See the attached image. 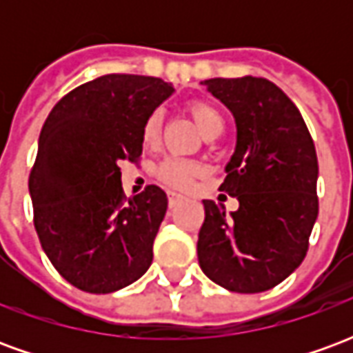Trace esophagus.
Masks as SVG:
<instances>
[{
  "label": "esophagus",
  "mask_w": 353,
  "mask_h": 353,
  "mask_svg": "<svg viewBox=\"0 0 353 353\" xmlns=\"http://www.w3.org/2000/svg\"><path fill=\"white\" fill-rule=\"evenodd\" d=\"M183 200V194H179V192H168V204L170 208H174L177 204V202H181Z\"/></svg>",
  "instance_id": "esophagus-1"
}]
</instances>
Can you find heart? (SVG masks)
Masks as SVG:
<instances>
[{"label": "heart", "mask_w": 353, "mask_h": 353, "mask_svg": "<svg viewBox=\"0 0 353 353\" xmlns=\"http://www.w3.org/2000/svg\"><path fill=\"white\" fill-rule=\"evenodd\" d=\"M187 111L192 117L194 124L199 126V130L204 134V138H217L223 132V128H225V119H223L221 111L215 105H212V103H208V101H191L187 105ZM161 126V111H153L151 115L147 117V121L143 123V130H141V138H143L145 145H151V143H154L159 139ZM194 172H196V166L192 162L170 157V159L161 162V166L157 170V176H159L162 183L170 185V187H185L191 181Z\"/></svg>", "instance_id": "1"}]
</instances>
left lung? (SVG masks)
Wrapping results in <instances>:
<instances>
[{
    "mask_svg": "<svg viewBox=\"0 0 353 353\" xmlns=\"http://www.w3.org/2000/svg\"><path fill=\"white\" fill-rule=\"evenodd\" d=\"M236 123V147L221 191L236 212L204 200L199 263L217 285L234 293L272 289L301 265L318 219V157L301 111L263 77L206 79Z\"/></svg>",
    "mask_w": 353,
    "mask_h": 353,
    "instance_id": "8db88e82",
    "label": "left lung"
}]
</instances>
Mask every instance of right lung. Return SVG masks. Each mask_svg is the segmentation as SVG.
Segmentation results:
<instances>
[{"mask_svg": "<svg viewBox=\"0 0 353 353\" xmlns=\"http://www.w3.org/2000/svg\"><path fill=\"white\" fill-rule=\"evenodd\" d=\"M174 94L145 75H101L52 108L30 174L34 225L62 278L87 293H113L139 280L168 199L157 185L124 199L121 161L141 154L147 117Z\"/></svg>", "mask_w": 353, "mask_h": 353, "instance_id": "obj_1", "label": "right lung"}]
</instances>
